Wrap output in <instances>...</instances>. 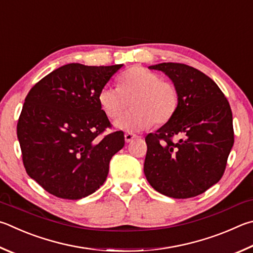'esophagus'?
<instances>
[{"label": "esophagus", "mask_w": 253, "mask_h": 253, "mask_svg": "<svg viewBox=\"0 0 253 253\" xmlns=\"http://www.w3.org/2000/svg\"><path fill=\"white\" fill-rule=\"evenodd\" d=\"M137 137L136 134H132V132H126L125 134V140L126 142H130L132 139H135Z\"/></svg>", "instance_id": "obj_1"}]
</instances>
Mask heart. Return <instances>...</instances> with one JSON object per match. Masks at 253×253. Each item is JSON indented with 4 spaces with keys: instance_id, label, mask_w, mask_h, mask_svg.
<instances>
[{
    "instance_id": "obj_1",
    "label": "heart",
    "mask_w": 253,
    "mask_h": 253,
    "mask_svg": "<svg viewBox=\"0 0 253 253\" xmlns=\"http://www.w3.org/2000/svg\"><path fill=\"white\" fill-rule=\"evenodd\" d=\"M130 102V111L115 123L118 129L135 132L156 125H164L179 107V93L172 83L163 81L157 73L132 66L124 72L118 87L104 86L98 94L100 107L111 119L120 116Z\"/></svg>"
}]
</instances>
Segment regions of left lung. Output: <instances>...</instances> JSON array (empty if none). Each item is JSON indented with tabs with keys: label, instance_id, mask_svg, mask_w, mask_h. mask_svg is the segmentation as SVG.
I'll return each instance as SVG.
<instances>
[{
	"label": "left lung",
	"instance_id": "left-lung-1",
	"mask_svg": "<svg viewBox=\"0 0 253 253\" xmlns=\"http://www.w3.org/2000/svg\"><path fill=\"white\" fill-rule=\"evenodd\" d=\"M149 68L172 81L179 107L170 121L146 136L145 176L165 196L196 197L217 183L226 169L235 141L230 105L218 85L194 67L162 63Z\"/></svg>",
	"mask_w": 253,
	"mask_h": 253
}]
</instances>
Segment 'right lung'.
<instances>
[{
	"label": "right lung",
	"instance_id": "add662e5",
	"mask_svg": "<svg viewBox=\"0 0 253 253\" xmlns=\"http://www.w3.org/2000/svg\"><path fill=\"white\" fill-rule=\"evenodd\" d=\"M122 66L67 64L27 94L17 123L23 164L55 197L77 200L93 194L125 145L122 130L102 136L112 125L98 102L100 89Z\"/></svg>",
	"mask_w": 253,
	"mask_h": 253
}]
</instances>
